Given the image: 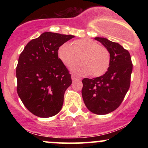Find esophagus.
Returning <instances> with one entry per match:
<instances>
[{
  "label": "esophagus",
  "mask_w": 148,
  "mask_h": 148,
  "mask_svg": "<svg viewBox=\"0 0 148 148\" xmlns=\"http://www.w3.org/2000/svg\"><path fill=\"white\" fill-rule=\"evenodd\" d=\"M72 81H76V80H78V81H79V80H80L79 78L76 76L75 75H72Z\"/></svg>",
  "instance_id": "esophagus-1"
}]
</instances>
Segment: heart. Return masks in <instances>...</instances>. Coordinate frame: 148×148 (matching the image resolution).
Instances as JSON below:
<instances>
[{
	"instance_id": "b5f03b06",
	"label": "heart",
	"mask_w": 148,
	"mask_h": 148,
	"mask_svg": "<svg viewBox=\"0 0 148 148\" xmlns=\"http://www.w3.org/2000/svg\"><path fill=\"white\" fill-rule=\"evenodd\" d=\"M58 56L67 67H70L77 62L79 58L81 63L71 67V72L76 75L90 74L100 76L107 72L110 66L111 56L109 51L104 46L90 39L84 38L69 43L62 44L58 49Z\"/></svg>"
}]
</instances>
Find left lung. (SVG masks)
Returning a JSON list of instances; mask_svg holds the SVG:
<instances>
[{
  "label": "left lung",
  "mask_w": 148,
  "mask_h": 148,
  "mask_svg": "<svg viewBox=\"0 0 148 148\" xmlns=\"http://www.w3.org/2000/svg\"><path fill=\"white\" fill-rule=\"evenodd\" d=\"M109 51L111 62L108 71L94 79H83V99L87 108L97 115H106L120 106L130 86L132 72L130 53L121 45L104 37H95Z\"/></svg>",
  "instance_id": "left-lung-1"
}]
</instances>
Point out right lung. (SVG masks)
Segmentation results:
<instances>
[{"mask_svg":"<svg viewBox=\"0 0 148 148\" xmlns=\"http://www.w3.org/2000/svg\"><path fill=\"white\" fill-rule=\"evenodd\" d=\"M73 37L45 32L28 42L20 54L16 70L18 95L36 116L52 117L62 108L72 79L58 58V49Z\"/></svg>","mask_w":148,"mask_h":148,"instance_id":"right-lung-1","label":"right lung"}]
</instances>
